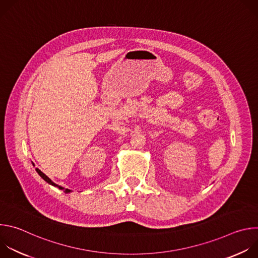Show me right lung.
<instances>
[{
    "instance_id": "right-lung-1",
    "label": "right lung",
    "mask_w": 258,
    "mask_h": 258,
    "mask_svg": "<svg viewBox=\"0 0 258 258\" xmlns=\"http://www.w3.org/2000/svg\"><path fill=\"white\" fill-rule=\"evenodd\" d=\"M36 171H38V173H39V174H40V175H41V176H42V177H43L47 182H49L50 185H52V186H57L56 183H54V182H53V181H52V180H51V179H50V178H49V177H48L44 172H42L40 169L36 168ZM59 189H62V190H63V188H62V187H59ZM64 192H65V193H69V192H70V190H68V189H64Z\"/></svg>"
}]
</instances>
